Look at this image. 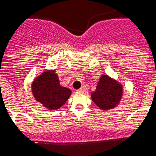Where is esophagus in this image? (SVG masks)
<instances>
[{"label": "esophagus", "mask_w": 156, "mask_h": 156, "mask_svg": "<svg viewBox=\"0 0 156 156\" xmlns=\"http://www.w3.org/2000/svg\"><path fill=\"white\" fill-rule=\"evenodd\" d=\"M84 90H85V88H84V87H82L80 89H78V91H80V92H83V91H84Z\"/></svg>", "instance_id": "1"}]
</instances>
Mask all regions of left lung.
I'll list each match as a JSON object with an SVG mask.
<instances>
[{"instance_id":"8db88e82","label":"left lung","mask_w":156,"mask_h":156,"mask_svg":"<svg viewBox=\"0 0 156 156\" xmlns=\"http://www.w3.org/2000/svg\"><path fill=\"white\" fill-rule=\"evenodd\" d=\"M123 96V87L108 75H101L97 89L91 94V99L101 110L114 109Z\"/></svg>"}]
</instances>
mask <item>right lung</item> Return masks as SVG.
Masks as SVG:
<instances>
[{
	"label": "right lung",
	"instance_id": "add662e5",
	"mask_svg": "<svg viewBox=\"0 0 156 156\" xmlns=\"http://www.w3.org/2000/svg\"><path fill=\"white\" fill-rule=\"evenodd\" d=\"M32 91L36 101L47 109H59L67 101L71 90L60 86L55 71L50 70L42 73L33 81Z\"/></svg>",
	"mask_w": 156,
	"mask_h": 156
}]
</instances>
